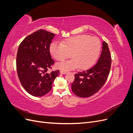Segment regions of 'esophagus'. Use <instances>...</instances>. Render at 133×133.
<instances>
[{"label": "esophagus", "mask_w": 133, "mask_h": 133, "mask_svg": "<svg viewBox=\"0 0 133 133\" xmlns=\"http://www.w3.org/2000/svg\"><path fill=\"white\" fill-rule=\"evenodd\" d=\"M60 73L61 74H66V71H63V70H60Z\"/></svg>", "instance_id": "obj_1"}]
</instances>
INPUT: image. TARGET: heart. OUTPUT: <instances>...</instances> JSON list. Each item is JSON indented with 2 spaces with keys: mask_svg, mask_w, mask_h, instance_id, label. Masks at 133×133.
<instances>
[{
  "mask_svg": "<svg viewBox=\"0 0 133 133\" xmlns=\"http://www.w3.org/2000/svg\"><path fill=\"white\" fill-rule=\"evenodd\" d=\"M101 49L98 38L86 34L70 37L62 44L54 42L49 46L51 55L57 61H63L70 55L73 58L56 65V68L64 71L90 68L98 58Z\"/></svg>",
  "mask_w": 133,
  "mask_h": 133,
  "instance_id": "1",
  "label": "heart"
}]
</instances>
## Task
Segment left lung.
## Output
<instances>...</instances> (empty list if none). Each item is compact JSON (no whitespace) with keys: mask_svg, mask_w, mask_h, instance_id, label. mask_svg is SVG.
I'll return each mask as SVG.
<instances>
[{"mask_svg":"<svg viewBox=\"0 0 133 133\" xmlns=\"http://www.w3.org/2000/svg\"><path fill=\"white\" fill-rule=\"evenodd\" d=\"M111 59L109 49L103 42L102 51L98 62L90 69L75 74L71 89L76 96L87 98L98 92L104 85L109 74Z\"/></svg>","mask_w":133,"mask_h":133,"instance_id":"obj_1","label":"left lung"}]
</instances>
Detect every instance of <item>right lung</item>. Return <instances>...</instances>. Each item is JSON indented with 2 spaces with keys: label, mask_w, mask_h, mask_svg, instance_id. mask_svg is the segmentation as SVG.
Returning a JSON list of instances; mask_svg holds the SVG:
<instances>
[{
  "label": "right lung",
  "mask_w": 133,
  "mask_h": 133,
  "mask_svg": "<svg viewBox=\"0 0 133 133\" xmlns=\"http://www.w3.org/2000/svg\"><path fill=\"white\" fill-rule=\"evenodd\" d=\"M55 34L40 29L26 37L19 46L16 65L22 87L30 95L43 96L52 88L59 70L48 73L54 64L49 46Z\"/></svg>",
  "instance_id": "obj_1"
}]
</instances>
